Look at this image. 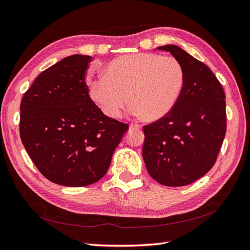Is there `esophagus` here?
<instances>
[{
	"mask_svg": "<svg viewBox=\"0 0 250 250\" xmlns=\"http://www.w3.org/2000/svg\"><path fill=\"white\" fill-rule=\"evenodd\" d=\"M142 126L139 125V124H131L130 125V130H139L141 129Z\"/></svg>",
	"mask_w": 250,
	"mask_h": 250,
	"instance_id": "1",
	"label": "esophagus"
}]
</instances>
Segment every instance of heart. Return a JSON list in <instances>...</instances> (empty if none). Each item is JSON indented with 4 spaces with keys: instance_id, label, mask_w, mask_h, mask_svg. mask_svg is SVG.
Here are the masks:
<instances>
[{
    "instance_id": "b5f03b06",
    "label": "heart",
    "mask_w": 250,
    "mask_h": 250,
    "mask_svg": "<svg viewBox=\"0 0 250 250\" xmlns=\"http://www.w3.org/2000/svg\"><path fill=\"white\" fill-rule=\"evenodd\" d=\"M185 84V70L178 59L141 52L114 59L103 77L89 85V97L110 119H119L128 104L138 117L156 122L177 105Z\"/></svg>"
}]
</instances>
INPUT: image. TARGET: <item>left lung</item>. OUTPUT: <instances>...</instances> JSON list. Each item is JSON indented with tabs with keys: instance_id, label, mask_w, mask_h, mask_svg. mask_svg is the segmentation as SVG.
Instances as JSON below:
<instances>
[{
	"instance_id": "8db88e82",
	"label": "left lung",
	"mask_w": 250,
	"mask_h": 250,
	"mask_svg": "<svg viewBox=\"0 0 250 250\" xmlns=\"http://www.w3.org/2000/svg\"><path fill=\"white\" fill-rule=\"evenodd\" d=\"M158 49L180 61L185 84L172 111L143 127L142 154L158 183L185 186L203 177L217 161L226 133L225 93L213 72L179 46Z\"/></svg>"
}]
</instances>
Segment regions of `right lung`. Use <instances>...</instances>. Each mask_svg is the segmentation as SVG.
Returning a JSON list of instances; mask_svg holds the SVG:
<instances>
[{
  "label": "right lung",
  "mask_w": 250,
  "mask_h": 250,
  "mask_svg": "<svg viewBox=\"0 0 250 250\" xmlns=\"http://www.w3.org/2000/svg\"><path fill=\"white\" fill-rule=\"evenodd\" d=\"M90 56L73 55L32 83L20 106V136L39 171L53 183L83 187L102 179L128 125L110 119L89 97Z\"/></svg>",
  "instance_id": "add662e5"
}]
</instances>
